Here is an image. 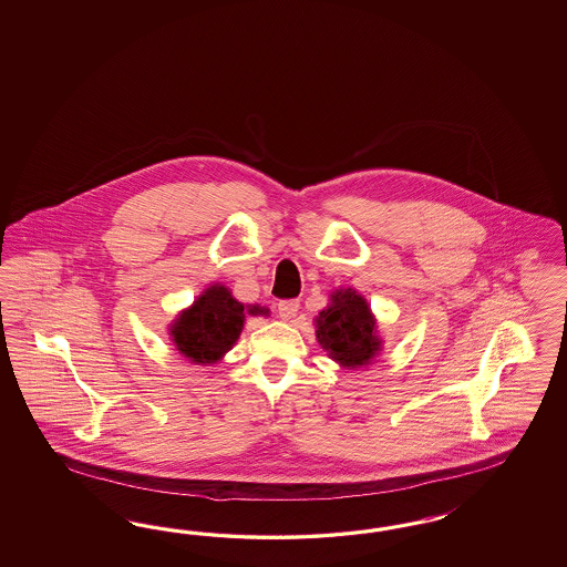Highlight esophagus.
I'll return each instance as SVG.
<instances>
[{"label": "esophagus", "instance_id": "esophagus-1", "mask_svg": "<svg viewBox=\"0 0 567 567\" xmlns=\"http://www.w3.org/2000/svg\"><path fill=\"white\" fill-rule=\"evenodd\" d=\"M297 311H299V301L297 299H287V301L278 303V316L282 320H291V318L297 316Z\"/></svg>", "mask_w": 567, "mask_h": 567}]
</instances>
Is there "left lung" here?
I'll use <instances>...</instances> for the list:
<instances>
[{
	"label": "left lung",
	"mask_w": 567,
	"mask_h": 567,
	"mask_svg": "<svg viewBox=\"0 0 567 567\" xmlns=\"http://www.w3.org/2000/svg\"><path fill=\"white\" fill-rule=\"evenodd\" d=\"M313 327L320 347L343 370L370 365L384 344L378 334L377 316L365 297L351 287L330 292L328 306L316 316Z\"/></svg>",
	"instance_id": "1"
}]
</instances>
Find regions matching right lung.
<instances>
[{"label":"right lung","mask_w":567,"mask_h":567,"mask_svg":"<svg viewBox=\"0 0 567 567\" xmlns=\"http://www.w3.org/2000/svg\"><path fill=\"white\" fill-rule=\"evenodd\" d=\"M247 316H270V309L245 306L220 282L209 285L190 303L178 311L168 327L176 351L190 363H216L239 341Z\"/></svg>","instance_id":"1"}]
</instances>
